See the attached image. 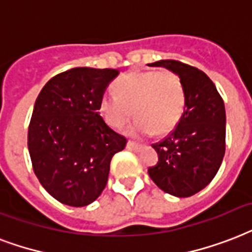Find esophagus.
Here are the masks:
<instances>
[{
	"instance_id": "obj_1",
	"label": "esophagus",
	"mask_w": 252,
	"mask_h": 252,
	"mask_svg": "<svg viewBox=\"0 0 252 252\" xmlns=\"http://www.w3.org/2000/svg\"><path fill=\"white\" fill-rule=\"evenodd\" d=\"M126 148H127V150H130V151H139L140 148H142V146H140V144H138V143H135V142H131V140H128Z\"/></svg>"
}]
</instances>
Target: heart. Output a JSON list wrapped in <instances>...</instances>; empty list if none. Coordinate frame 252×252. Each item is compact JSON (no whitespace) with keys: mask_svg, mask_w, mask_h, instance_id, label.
Instances as JSON below:
<instances>
[{"mask_svg":"<svg viewBox=\"0 0 252 252\" xmlns=\"http://www.w3.org/2000/svg\"><path fill=\"white\" fill-rule=\"evenodd\" d=\"M116 93L99 98L101 117L113 128H127L130 135H163L175 128L185 109V88L172 71H135L117 80Z\"/></svg>","mask_w":252,"mask_h":252,"instance_id":"b5f03b06","label":"heart"}]
</instances>
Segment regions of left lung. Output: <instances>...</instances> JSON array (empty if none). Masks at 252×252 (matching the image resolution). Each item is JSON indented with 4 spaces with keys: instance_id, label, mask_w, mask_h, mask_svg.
I'll use <instances>...</instances> for the list:
<instances>
[{
    "instance_id": "obj_1",
    "label": "left lung",
    "mask_w": 252,
    "mask_h": 252,
    "mask_svg": "<svg viewBox=\"0 0 252 252\" xmlns=\"http://www.w3.org/2000/svg\"><path fill=\"white\" fill-rule=\"evenodd\" d=\"M148 65L175 72L185 88L183 117L175 130L153 144L159 160L148 168V175L165 193L193 196L213 180L225 155L223 99L213 81L198 68L179 60H159Z\"/></svg>"
}]
</instances>
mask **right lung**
I'll use <instances>...</instances> for the list:
<instances>
[{
    "instance_id": "1",
    "label": "right lung",
    "mask_w": 252,
    "mask_h": 252,
    "mask_svg": "<svg viewBox=\"0 0 252 252\" xmlns=\"http://www.w3.org/2000/svg\"><path fill=\"white\" fill-rule=\"evenodd\" d=\"M118 73L72 68L54 76L35 101L27 134L32 169L62 204H92L106 187L112 158L126 146L98 112L99 98Z\"/></svg>"
}]
</instances>
